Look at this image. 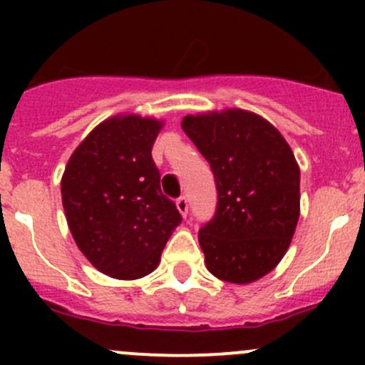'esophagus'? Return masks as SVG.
<instances>
[{"instance_id":"34e87169","label":"esophagus","mask_w":365,"mask_h":365,"mask_svg":"<svg viewBox=\"0 0 365 365\" xmlns=\"http://www.w3.org/2000/svg\"><path fill=\"white\" fill-rule=\"evenodd\" d=\"M176 208H178V212L182 213L183 217H187V213H189V201H187L185 196H182L176 200Z\"/></svg>"}]
</instances>
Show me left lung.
I'll list each match as a JSON object with an SVG mask.
<instances>
[{"instance_id":"1","label":"left lung","mask_w":365,"mask_h":365,"mask_svg":"<svg viewBox=\"0 0 365 365\" xmlns=\"http://www.w3.org/2000/svg\"><path fill=\"white\" fill-rule=\"evenodd\" d=\"M182 128L210 162L219 194L200 231L206 268L220 281L251 284L277 267L295 235V155L270 121L245 109L187 114Z\"/></svg>"}]
</instances>
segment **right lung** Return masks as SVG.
<instances>
[{"instance_id":"1","label":"right lung","mask_w":365,"mask_h":365,"mask_svg":"<svg viewBox=\"0 0 365 365\" xmlns=\"http://www.w3.org/2000/svg\"><path fill=\"white\" fill-rule=\"evenodd\" d=\"M164 121L116 114L73 150L61 176L65 217L79 251L102 274L134 281L152 274L175 227L152 146Z\"/></svg>"}]
</instances>
